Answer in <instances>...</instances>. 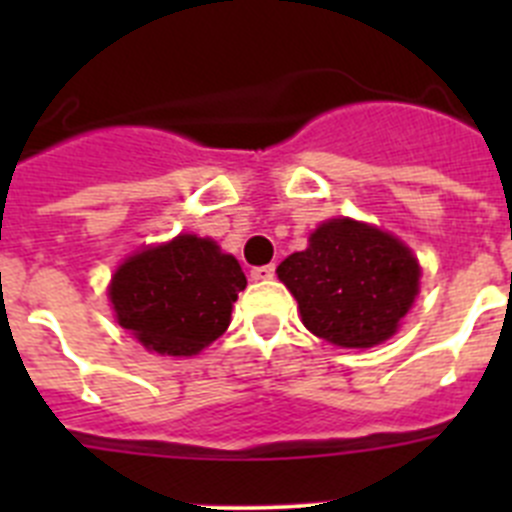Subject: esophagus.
Here are the masks:
<instances>
[{
    "instance_id": "obj_1",
    "label": "esophagus",
    "mask_w": 512,
    "mask_h": 512,
    "mask_svg": "<svg viewBox=\"0 0 512 512\" xmlns=\"http://www.w3.org/2000/svg\"><path fill=\"white\" fill-rule=\"evenodd\" d=\"M277 274V266L274 264H266V266H253L251 269V279L253 282H266Z\"/></svg>"
}]
</instances>
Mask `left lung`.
<instances>
[{"instance_id":"left-lung-1","label":"left lung","mask_w":512,"mask_h":512,"mask_svg":"<svg viewBox=\"0 0 512 512\" xmlns=\"http://www.w3.org/2000/svg\"><path fill=\"white\" fill-rule=\"evenodd\" d=\"M277 274L310 333L343 348H369L387 341L410 310L420 266L395 235L338 217L320 225Z\"/></svg>"}]
</instances>
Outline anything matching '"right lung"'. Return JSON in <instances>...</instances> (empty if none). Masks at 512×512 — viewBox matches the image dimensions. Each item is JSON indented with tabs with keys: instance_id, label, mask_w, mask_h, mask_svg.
Masks as SVG:
<instances>
[{
	"instance_id": "1",
	"label": "right lung",
	"mask_w": 512,
	"mask_h": 512,
	"mask_svg": "<svg viewBox=\"0 0 512 512\" xmlns=\"http://www.w3.org/2000/svg\"><path fill=\"white\" fill-rule=\"evenodd\" d=\"M243 289L246 274L230 253L210 238L179 235L130 256L112 277L110 300L117 323L143 346L192 356L223 336Z\"/></svg>"
}]
</instances>
